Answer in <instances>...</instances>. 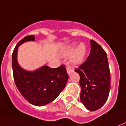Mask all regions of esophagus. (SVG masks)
I'll use <instances>...</instances> for the list:
<instances>
[{"label": "esophagus", "mask_w": 126, "mask_h": 126, "mask_svg": "<svg viewBox=\"0 0 126 126\" xmlns=\"http://www.w3.org/2000/svg\"><path fill=\"white\" fill-rule=\"evenodd\" d=\"M66 71H67V73H68V75H70L72 73V72H73V70H72V68H70V67H67L66 68Z\"/></svg>", "instance_id": "esophagus-1"}]
</instances>
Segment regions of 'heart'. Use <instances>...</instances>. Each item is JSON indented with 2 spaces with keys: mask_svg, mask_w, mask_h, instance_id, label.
<instances>
[{
  "mask_svg": "<svg viewBox=\"0 0 126 126\" xmlns=\"http://www.w3.org/2000/svg\"><path fill=\"white\" fill-rule=\"evenodd\" d=\"M86 47L83 43H81L78 47L76 44L74 43L66 47L63 50L62 54L64 57H68L73 54L70 60V64L71 66H76L83 63L86 54Z\"/></svg>",
  "mask_w": 126,
  "mask_h": 126,
  "instance_id": "1",
  "label": "heart"
}]
</instances>
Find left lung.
<instances>
[{
  "instance_id": "1",
  "label": "left lung",
  "mask_w": 126,
  "mask_h": 126,
  "mask_svg": "<svg viewBox=\"0 0 126 126\" xmlns=\"http://www.w3.org/2000/svg\"><path fill=\"white\" fill-rule=\"evenodd\" d=\"M91 52L87 60L75 70L80 76V100L89 111L100 109L107 101L111 76L107 54L102 47L91 40Z\"/></svg>"
}]
</instances>
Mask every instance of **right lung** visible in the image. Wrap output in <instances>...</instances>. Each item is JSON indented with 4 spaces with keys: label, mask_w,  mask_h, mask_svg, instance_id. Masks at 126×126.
<instances>
[{
    "label": "right lung",
    "mask_w": 126,
    "mask_h": 126,
    "mask_svg": "<svg viewBox=\"0 0 126 126\" xmlns=\"http://www.w3.org/2000/svg\"><path fill=\"white\" fill-rule=\"evenodd\" d=\"M31 41H35L33 35L20 40L13 50V78L19 91L25 100L33 106H43L59 96L66 85L68 76L64 65L55 68L43 66L34 71H28L20 67L17 59L18 48L22 43Z\"/></svg>",
    "instance_id": "obj_1"
}]
</instances>
